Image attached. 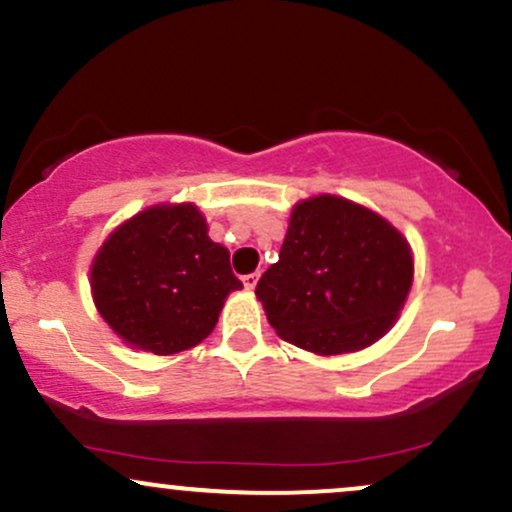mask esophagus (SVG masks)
I'll use <instances>...</instances> for the list:
<instances>
[{
  "instance_id": "34e87169",
  "label": "esophagus",
  "mask_w": 512,
  "mask_h": 512,
  "mask_svg": "<svg viewBox=\"0 0 512 512\" xmlns=\"http://www.w3.org/2000/svg\"><path fill=\"white\" fill-rule=\"evenodd\" d=\"M257 281H260V274H245V276H243V286H245V289H248V291L255 289Z\"/></svg>"
}]
</instances>
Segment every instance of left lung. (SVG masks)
<instances>
[{"instance_id": "8db88e82", "label": "left lung", "mask_w": 512, "mask_h": 512, "mask_svg": "<svg viewBox=\"0 0 512 512\" xmlns=\"http://www.w3.org/2000/svg\"><path fill=\"white\" fill-rule=\"evenodd\" d=\"M411 281V248L390 221L351 199L317 195L293 207L279 262L255 296L281 339L337 356L392 330Z\"/></svg>"}]
</instances>
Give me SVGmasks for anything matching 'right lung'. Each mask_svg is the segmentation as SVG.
Wrapping results in <instances>:
<instances>
[{
  "label": "right lung",
  "mask_w": 512,
  "mask_h": 512,
  "mask_svg": "<svg viewBox=\"0 0 512 512\" xmlns=\"http://www.w3.org/2000/svg\"><path fill=\"white\" fill-rule=\"evenodd\" d=\"M192 202L154 204L115 228L91 262L98 313L122 342L170 356L209 337L243 289Z\"/></svg>",
  "instance_id": "add662e5"
}]
</instances>
